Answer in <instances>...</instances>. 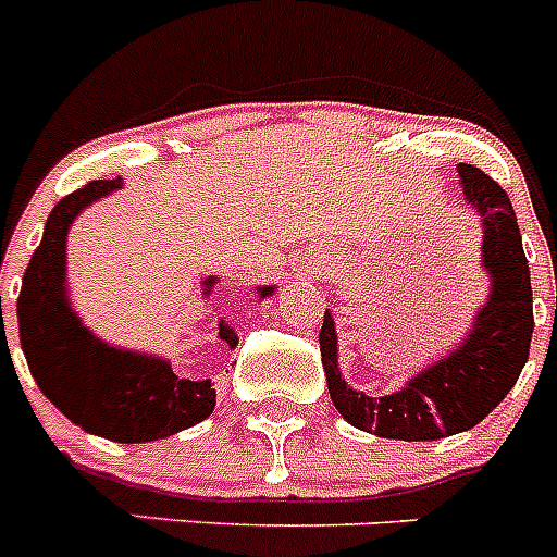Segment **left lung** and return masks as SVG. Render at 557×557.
Segmentation results:
<instances>
[{"instance_id":"8db88e82","label":"left lung","mask_w":557,"mask_h":557,"mask_svg":"<svg viewBox=\"0 0 557 557\" xmlns=\"http://www.w3.org/2000/svg\"><path fill=\"white\" fill-rule=\"evenodd\" d=\"M462 200L482 225V270L491 293L471 329L426 368L412 373L405 387L387 396L354 391L339 371L337 329L323 314L321 359L329 396L348 424L393 441H437L476 426L494 412L516 385L528 362L533 337V287L528 256L508 191L471 164H457Z\"/></svg>"}]
</instances>
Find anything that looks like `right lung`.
<instances>
[{"label":"right lung","instance_id":"obj_1","mask_svg":"<svg viewBox=\"0 0 557 557\" xmlns=\"http://www.w3.org/2000/svg\"><path fill=\"white\" fill-rule=\"evenodd\" d=\"M122 189V178L95 181L72 191L52 209L41 245L27 264L18 293V337L36 385L63 416L116 444H150L200 424L218 405L211 379H181L164 357L111 346L83 326L69 307L66 236L83 209ZM218 278L200 282L209 298ZM259 301L275 284L253 287ZM2 314V298H0ZM218 337L236 348L234 326L220 318Z\"/></svg>","mask_w":557,"mask_h":557}]
</instances>
